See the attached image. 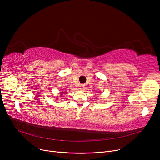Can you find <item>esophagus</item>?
Returning a JSON list of instances; mask_svg holds the SVG:
<instances>
[{"mask_svg": "<svg viewBox=\"0 0 160 160\" xmlns=\"http://www.w3.org/2000/svg\"><path fill=\"white\" fill-rule=\"evenodd\" d=\"M85 88V85H83V84H81V85H80V88H79V89H80L81 90H84Z\"/></svg>", "mask_w": 160, "mask_h": 160, "instance_id": "obj_1", "label": "esophagus"}]
</instances>
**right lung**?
Segmentation results:
<instances>
[{
	"label": "right lung",
	"mask_w": 160,
	"mask_h": 160,
	"mask_svg": "<svg viewBox=\"0 0 160 160\" xmlns=\"http://www.w3.org/2000/svg\"><path fill=\"white\" fill-rule=\"evenodd\" d=\"M62 93H63V92H61V95H62Z\"/></svg>",
	"instance_id": "1"
}]
</instances>
